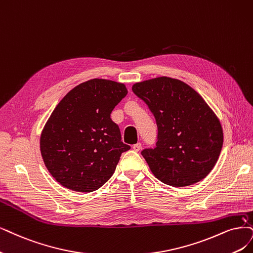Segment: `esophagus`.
I'll use <instances>...</instances> for the list:
<instances>
[{"label":"esophagus","mask_w":253,"mask_h":253,"mask_svg":"<svg viewBox=\"0 0 253 253\" xmlns=\"http://www.w3.org/2000/svg\"><path fill=\"white\" fill-rule=\"evenodd\" d=\"M132 149H133V150H134V151L138 152V151H139V150H141V149H142V144H141V143H137V144L133 145Z\"/></svg>","instance_id":"34e87169"}]
</instances>
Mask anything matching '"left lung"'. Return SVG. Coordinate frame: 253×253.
<instances>
[{
	"label": "left lung",
	"instance_id": "1",
	"mask_svg": "<svg viewBox=\"0 0 253 253\" xmlns=\"http://www.w3.org/2000/svg\"><path fill=\"white\" fill-rule=\"evenodd\" d=\"M132 90L156 120V147L142 151L153 175L176 188L205 178L223 146L220 120L208 103L183 81L165 76L137 82Z\"/></svg>",
	"mask_w": 253,
	"mask_h": 253
}]
</instances>
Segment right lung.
Listing matches in <instances>:
<instances>
[{"label":"right lung","mask_w":253,"mask_h":253,"mask_svg":"<svg viewBox=\"0 0 253 253\" xmlns=\"http://www.w3.org/2000/svg\"><path fill=\"white\" fill-rule=\"evenodd\" d=\"M127 92L124 83L90 79L71 89L53 110L41 134V153L64 188L93 192L114 174L130 146L121 141L110 114Z\"/></svg>","instance_id":"add662e5"}]
</instances>
